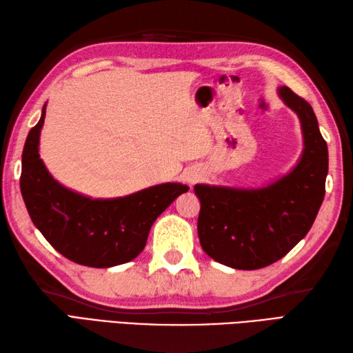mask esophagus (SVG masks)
I'll list each match as a JSON object with an SVG mask.
<instances>
[{
	"label": "esophagus",
	"instance_id": "obj_1",
	"mask_svg": "<svg viewBox=\"0 0 353 353\" xmlns=\"http://www.w3.org/2000/svg\"><path fill=\"white\" fill-rule=\"evenodd\" d=\"M199 179H200V174H199L197 171H188V172H186V174H185V181L188 182L190 185L196 183V182L199 181Z\"/></svg>",
	"mask_w": 353,
	"mask_h": 353
}]
</instances>
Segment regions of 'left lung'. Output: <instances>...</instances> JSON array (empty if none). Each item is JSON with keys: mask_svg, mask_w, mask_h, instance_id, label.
<instances>
[{"mask_svg": "<svg viewBox=\"0 0 353 353\" xmlns=\"http://www.w3.org/2000/svg\"><path fill=\"white\" fill-rule=\"evenodd\" d=\"M277 95L301 121L303 150L294 167L259 188L194 185L201 249L230 268L258 270L283 258L308 234L325 199L329 157L316 114L287 86Z\"/></svg>", "mask_w": 353, "mask_h": 353, "instance_id": "1", "label": "left lung"}]
</instances>
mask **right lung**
<instances>
[{
  "mask_svg": "<svg viewBox=\"0 0 353 353\" xmlns=\"http://www.w3.org/2000/svg\"><path fill=\"white\" fill-rule=\"evenodd\" d=\"M45 108L47 103L22 152L19 183L30 219L59 253L80 265L109 268L134 259L157 216L190 188L167 182L115 199H92L66 188L39 154Z\"/></svg>",
  "mask_w": 353,
  "mask_h": 353,
  "instance_id": "right-lung-1",
  "label": "right lung"
}]
</instances>
